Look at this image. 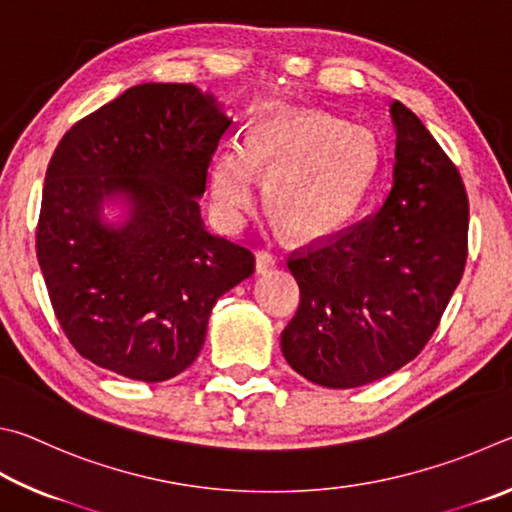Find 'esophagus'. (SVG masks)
Here are the masks:
<instances>
[{"label": "esophagus", "instance_id": "obj_1", "mask_svg": "<svg viewBox=\"0 0 512 512\" xmlns=\"http://www.w3.org/2000/svg\"><path fill=\"white\" fill-rule=\"evenodd\" d=\"M274 265H276V256L272 254V251H267V249L258 251V254H256V272H265Z\"/></svg>", "mask_w": 512, "mask_h": 512}]
</instances>
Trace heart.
I'll list each match as a JSON object with an SVG mask.
<instances>
[{
    "instance_id": "obj_1",
    "label": "heart",
    "mask_w": 512,
    "mask_h": 512,
    "mask_svg": "<svg viewBox=\"0 0 512 512\" xmlns=\"http://www.w3.org/2000/svg\"><path fill=\"white\" fill-rule=\"evenodd\" d=\"M371 134L317 110L276 107L249 130L247 148H224L211 164V200L236 229L267 177V204L294 238L317 240L344 227L371 184Z\"/></svg>"
}]
</instances>
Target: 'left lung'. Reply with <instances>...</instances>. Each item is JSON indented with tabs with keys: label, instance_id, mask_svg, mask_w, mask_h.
<instances>
[{
	"label": "left lung",
	"instance_id": "left-lung-1",
	"mask_svg": "<svg viewBox=\"0 0 512 512\" xmlns=\"http://www.w3.org/2000/svg\"><path fill=\"white\" fill-rule=\"evenodd\" d=\"M391 119L387 200L288 261L301 301L281 333L283 357L319 387H364L414 360L465 270L468 195L459 170L409 107L393 101Z\"/></svg>",
	"mask_w": 512,
	"mask_h": 512
}]
</instances>
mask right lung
I'll use <instances>...</instances> for the list:
<instances>
[{"label":"right lung","instance_id":"obj_1","mask_svg":"<svg viewBox=\"0 0 512 512\" xmlns=\"http://www.w3.org/2000/svg\"><path fill=\"white\" fill-rule=\"evenodd\" d=\"M231 119L186 83L134 85L60 139L35 233L53 312L71 346L141 382L175 378L204 346L224 292L254 254L204 227L197 197ZM121 199L110 225L102 204Z\"/></svg>","mask_w":512,"mask_h":512}]
</instances>
